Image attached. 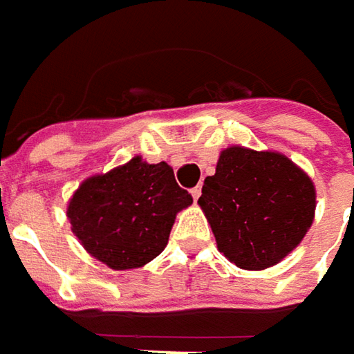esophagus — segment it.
I'll return each mask as SVG.
<instances>
[{
  "mask_svg": "<svg viewBox=\"0 0 354 354\" xmlns=\"http://www.w3.org/2000/svg\"><path fill=\"white\" fill-rule=\"evenodd\" d=\"M201 193H203V187H201V185H197V187H193V189H191V195H193V198H195V201H198Z\"/></svg>",
  "mask_w": 354,
  "mask_h": 354,
  "instance_id": "34e87169",
  "label": "esophagus"
}]
</instances>
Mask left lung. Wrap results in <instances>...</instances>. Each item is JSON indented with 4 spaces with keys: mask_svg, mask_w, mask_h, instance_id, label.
Masks as SVG:
<instances>
[{
    "mask_svg": "<svg viewBox=\"0 0 354 354\" xmlns=\"http://www.w3.org/2000/svg\"><path fill=\"white\" fill-rule=\"evenodd\" d=\"M198 205L230 262L264 270L306 236L315 214V187L286 156L238 145L221 153Z\"/></svg>",
    "mask_w": 354,
    "mask_h": 354,
    "instance_id": "obj_1",
    "label": "left lung"
}]
</instances>
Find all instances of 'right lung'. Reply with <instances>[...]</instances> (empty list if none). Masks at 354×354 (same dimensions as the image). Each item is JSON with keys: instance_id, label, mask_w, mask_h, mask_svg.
<instances>
[{"instance_id": "1", "label": "right lung", "mask_w": 354, "mask_h": 354, "mask_svg": "<svg viewBox=\"0 0 354 354\" xmlns=\"http://www.w3.org/2000/svg\"><path fill=\"white\" fill-rule=\"evenodd\" d=\"M193 203L165 161L133 157L78 187L66 216L82 246L112 270L151 262L167 246L175 214Z\"/></svg>"}]
</instances>
